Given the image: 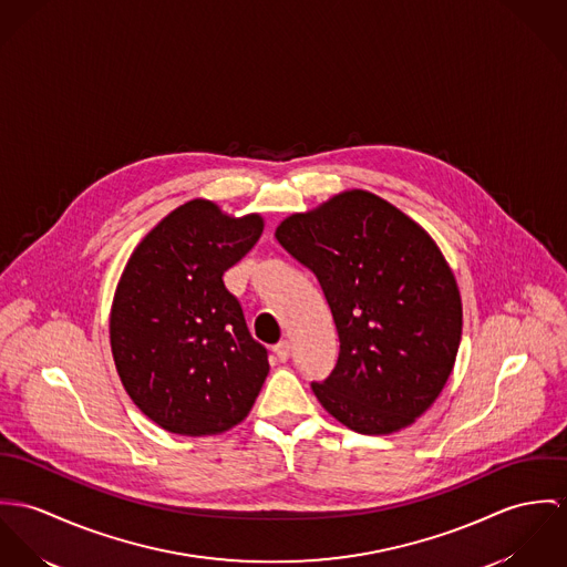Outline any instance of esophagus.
<instances>
[{"instance_id":"esophagus-1","label":"esophagus","mask_w":567,"mask_h":567,"mask_svg":"<svg viewBox=\"0 0 567 567\" xmlns=\"http://www.w3.org/2000/svg\"><path fill=\"white\" fill-rule=\"evenodd\" d=\"M274 354L278 357V361H287L291 354V343L289 341H280L274 346Z\"/></svg>"}]
</instances>
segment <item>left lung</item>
Wrapping results in <instances>:
<instances>
[{
  "label": "left lung",
  "mask_w": 567,
  "mask_h": 567,
  "mask_svg": "<svg viewBox=\"0 0 567 567\" xmlns=\"http://www.w3.org/2000/svg\"><path fill=\"white\" fill-rule=\"evenodd\" d=\"M278 244L319 280L339 334L321 406L363 435L411 426L456 361L463 309L431 235L370 190H343L276 228Z\"/></svg>",
  "instance_id": "1"
}]
</instances>
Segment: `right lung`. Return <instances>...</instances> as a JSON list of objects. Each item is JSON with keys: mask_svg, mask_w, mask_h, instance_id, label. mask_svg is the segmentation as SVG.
Wrapping results in <instances>:
<instances>
[{"mask_svg": "<svg viewBox=\"0 0 567 567\" xmlns=\"http://www.w3.org/2000/svg\"><path fill=\"white\" fill-rule=\"evenodd\" d=\"M262 217L208 199L172 210L130 256L111 311V348L132 402L176 435H219L244 422L267 378L224 271L250 252Z\"/></svg>", "mask_w": 567, "mask_h": 567, "instance_id": "1", "label": "right lung"}]
</instances>
